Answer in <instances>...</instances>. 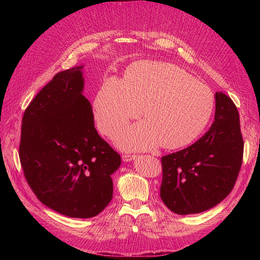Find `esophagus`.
Instances as JSON below:
<instances>
[{"instance_id": "1", "label": "esophagus", "mask_w": 260, "mask_h": 260, "mask_svg": "<svg viewBox=\"0 0 260 260\" xmlns=\"http://www.w3.org/2000/svg\"><path fill=\"white\" fill-rule=\"evenodd\" d=\"M136 158H137V155H135V154H123L122 155V160H124V161H131Z\"/></svg>"}]
</instances>
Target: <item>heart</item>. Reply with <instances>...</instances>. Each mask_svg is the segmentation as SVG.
Wrapping results in <instances>:
<instances>
[{
  "label": "heart",
  "instance_id": "obj_1",
  "mask_svg": "<svg viewBox=\"0 0 260 260\" xmlns=\"http://www.w3.org/2000/svg\"><path fill=\"white\" fill-rule=\"evenodd\" d=\"M116 138L120 147L142 151L160 143L179 148L192 143L205 130L215 108V95L185 70L167 62L141 60L131 65L123 81L107 78L93 99L99 130L114 137L129 120L141 115Z\"/></svg>",
  "mask_w": 260,
  "mask_h": 260
}]
</instances>
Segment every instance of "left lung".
Instances as JSON below:
<instances>
[{"instance_id": "obj_1", "label": "left lung", "mask_w": 260, "mask_h": 260, "mask_svg": "<svg viewBox=\"0 0 260 260\" xmlns=\"http://www.w3.org/2000/svg\"><path fill=\"white\" fill-rule=\"evenodd\" d=\"M243 151L238 108L229 96L217 92L209 130L194 144L161 157V201L178 215L216 206L237 182Z\"/></svg>"}]
</instances>
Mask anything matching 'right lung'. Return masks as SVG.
<instances>
[{
    "instance_id": "obj_1",
    "label": "right lung",
    "mask_w": 260,
    "mask_h": 260,
    "mask_svg": "<svg viewBox=\"0 0 260 260\" xmlns=\"http://www.w3.org/2000/svg\"><path fill=\"white\" fill-rule=\"evenodd\" d=\"M82 68L56 74L30 102L19 143L23 175L38 200L72 218L94 217L108 205L121 162L94 127Z\"/></svg>"
}]
</instances>
